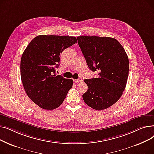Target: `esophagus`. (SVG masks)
<instances>
[{
  "label": "esophagus",
  "instance_id": "34e87169",
  "mask_svg": "<svg viewBox=\"0 0 154 154\" xmlns=\"http://www.w3.org/2000/svg\"><path fill=\"white\" fill-rule=\"evenodd\" d=\"M74 81L75 82H82V78H79L78 79H74Z\"/></svg>",
  "mask_w": 154,
  "mask_h": 154
}]
</instances>
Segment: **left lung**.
<instances>
[{
  "label": "left lung",
  "mask_w": 154,
  "mask_h": 154,
  "mask_svg": "<svg viewBox=\"0 0 154 154\" xmlns=\"http://www.w3.org/2000/svg\"><path fill=\"white\" fill-rule=\"evenodd\" d=\"M78 44L93 72L98 77L85 79L88 89L82 95L85 103L97 110L106 109L122 96L128 76V56L117 40L107 37H77Z\"/></svg>",
  "instance_id": "obj_1"
}]
</instances>
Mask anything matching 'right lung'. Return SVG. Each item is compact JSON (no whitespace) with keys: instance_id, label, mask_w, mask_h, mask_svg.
Returning a JSON list of instances; mask_svg holds the SVG:
<instances>
[{"instance_id":"obj_1","label":"right lung","mask_w":154,"mask_h":154,"mask_svg":"<svg viewBox=\"0 0 154 154\" xmlns=\"http://www.w3.org/2000/svg\"><path fill=\"white\" fill-rule=\"evenodd\" d=\"M72 36L40 35L31 40L22 54L20 77L29 97L45 110L59 107L72 87L73 80L56 75L60 54L77 43Z\"/></svg>"}]
</instances>
